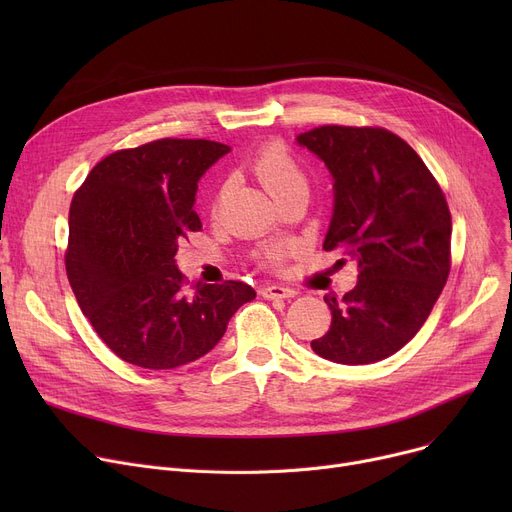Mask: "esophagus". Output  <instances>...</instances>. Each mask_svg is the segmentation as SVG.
Wrapping results in <instances>:
<instances>
[{
	"label": "esophagus",
	"mask_w": 512,
	"mask_h": 512,
	"mask_svg": "<svg viewBox=\"0 0 512 512\" xmlns=\"http://www.w3.org/2000/svg\"><path fill=\"white\" fill-rule=\"evenodd\" d=\"M261 294H263V299L274 301V299H290V297H294V294H297V292H294V290L288 288V286L272 284V286L261 288Z\"/></svg>",
	"instance_id": "1"
}]
</instances>
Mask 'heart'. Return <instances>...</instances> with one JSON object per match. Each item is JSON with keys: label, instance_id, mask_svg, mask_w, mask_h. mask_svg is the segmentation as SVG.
<instances>
[{"label": "heart", "instance_id": "heart-1", "mask_svg": "<svg viewBox=\"0 0 512 512\" xmlns=\"http://www.w3.org/2000/svg\"><path fill=\"white\" fill-rule=\"evenodd\" d=\"M251 172L259 180V184L265 188V191L270 193L276 201H280L284 195L294 191V188L307 186V176L297 161V157L290 153V149L286 145H282L278 141L263 145L255 153V157L251 161ZM226 193H228L226 186H220V191L215 193L213 205H211L213 213L220 211V207L226 199ZM294 253H297V245H272V247H265L259 253V259L265 261L267 265L280 267Z\"/></svg>", "mask_w": 512, "mask_h": 512}]
</instances>
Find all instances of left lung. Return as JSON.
<instances>
[{
    "label": "left lung",
    "instance_id": "left-lung-1",
    "mask_svg": "<svg viewBox=\"0 0 512 512\" xmlns=\"http://www.w3.org/2000/svg\"><path fill=\"white\" fill-rule=\"evenodd\" d=\"M297 141L334 178L324 249L359 267L357 286L340 303L326 297L332 326L311 348L342 365L382 361L421 330L448 280L446 197L415 149L386 128L328 124Z\"/></svg>",
    "mask_w": 512,
    "mask_h": 512
}]
</instances>
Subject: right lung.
I'll return each mask as SVG.
<instances>
[{"instance_id": "obj_1", "label": "right lung", "mask_w": 512, "mask_h": 512, "mask_svg": "<svg viewBox=\"0 0 512 512\" xmlns=\"http://www.w3.org/2000/svg\"><path fill=\"white\" fill-rule=\"evenodd\" d=\"M228 145L159 139L103 157L72 197L66 274L80 311L126 363L174 369L218 344L255 299L240 282L188 288L178 245L201 230L197 182Z\"/></svg>"}]
</instances>
